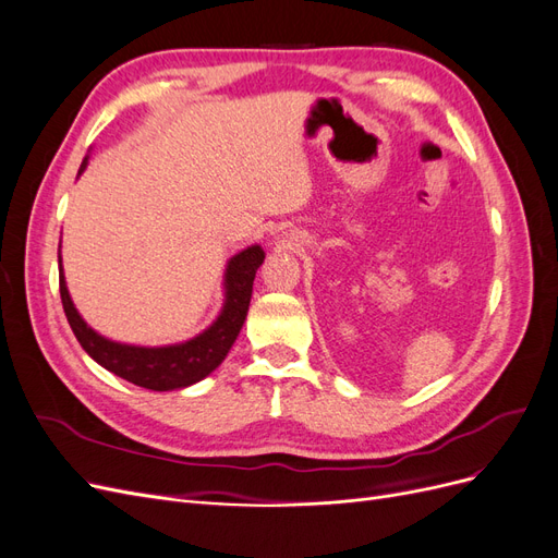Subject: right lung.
Instances as JSON below:
<instances>
[{"label": "right lung", "instance_id": "1", "mask_svg": "<svg viewBox=\"0 0 558 558\" xmlns=\"http://www.w3.org/2000/svg\"><path fill=\"white\" fill-rule=\"evenodd\" d=\"M86 162L88 158L83 160L78 174L86 170ZM263 260L265 253L260 246H248L242 253H238V256L228 263L226 305L221 316L216 318V324L211 328L197 335L195 340L174 347H128L105 340L102 335H97L93 328H88L86 320L78 316L70 293H66L60 260L62 310L66 320H70L78 344L86 349L93 361H97L118 377H123L142 388H148V391H172V388H183L205 379L223 363L230 347L238 340V335L244 326L253 293V279H256Z\"/></svg>", "mask_w": 558, "mask_h": 558}]
</instances>
